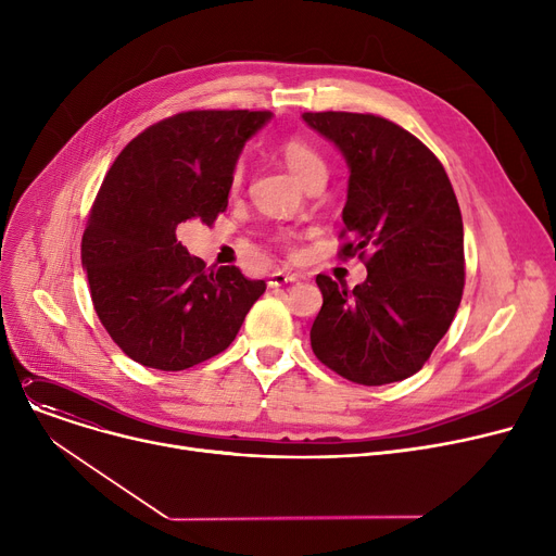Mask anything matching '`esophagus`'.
<instances>
[{"mask_svg": "<svg viewBox=\"0 0 556 556\" xmlns=\"http://www.w3.org/2000/svg\"><path fill=\"white\" fill-rule=\"evenodd\" d=\"M298 279H302V277L295 275V273L275 270V273L268 277V286H270V288H277V286H286V283H295Z\"/></svg>", "mask_w": 556, "mask_h": 556, "instance_id": "1", "label": "esophagus"}]
</instances>
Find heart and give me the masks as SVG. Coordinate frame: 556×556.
Listing matches in <instances>:
<instances>
[{"label":"heart","instance_id":"b5f03b06","mask_svg":"<svg viewBox=\"0 0 556 556\" xmlns=\"http://www.w3.org/2000/svg\"><path fill=\"white\" fill-rule=\"evenodd\" d=\"M279 151H281L286 164L290 166V170H293L304 185L315 180V178H327L325 157L319 155L315 146H311L306 139L288 137L279 146ZM241 178H243V164H237V166H233V173H231V187H239Z\"/></svg>","mask_w":556,"mask_h":556}]
</instances>
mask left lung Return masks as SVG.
Here are the masks:
<instances>
[{
    "label": "left lung",
    "mask_w": 556,
    "mask_h": 556,
    "mask_svg": "<svg viewBox=\"0 0 556 556\" xmlns=\"http://www.w3.org/2000/svg\"><path fill=\"white\" fill-rule=\"evenodd\" d=\"M349 166L340 256L358 254L356 288L317 275L311 327L319 363L358 386L417 374L457 313L464 290V225L453 185L430 149L376 114L304 112Z\"/></svg>",
    "instance_id": "1"
}]
</instances>
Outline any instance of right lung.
<instances>
[{"instance_id":"right-lung-1","label":"right lung","mask_w":556,"mask_h":556,"mask_svg":"<svg viewBox=\"0 0 556 556\" xmlns=\"http://www.w3.org/2000/svg\"><path fill=\"white\" fill-rule=\"evenodd\" d=\"M268 110H189L146 128L110 166L83 233L94 311L122 352L180 371L237 338L266 281L212 270L178 241L191 218L214 225L231 173Z\"/></svg>"}]
</instances>
